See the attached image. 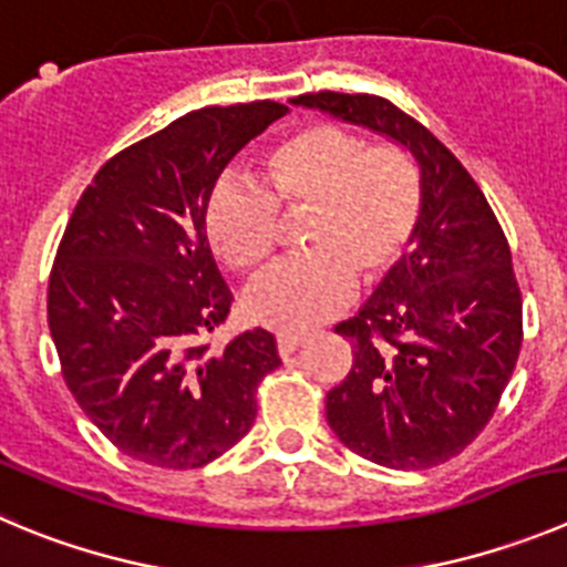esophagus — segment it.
Instances as JSON below:
<instances>
[{
	"label": "esophagus",
	"instance_id": "esophagus-1",
	"mask_svg": "<svg viewBox=\"0 0 567 567\" xmlns=\"http://www.w3.org/2000/svg\"><path fill=\"white\" fill-rule=\"evenodd\" d=\"M301 343H305V338H301V336H290V332H279V336H277V349H279V355H282V358L293 355Z\"/></svg>",
	"mask_w": 567,
	"mask_h": 567
}]
</instances>
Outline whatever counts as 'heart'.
Returning <instances> with one entry per match:
<instances>
[{
  "label": "heart",
  "mask_w": 567,
  "mask_h": 567,
  "mask_svg": "<svg viewBox=\"0 0 567 567\" xmlns=\"http://www.w3.org/2000/svg\"><path fill=\"white\" fill-rule=\"evenodd\" d=\"M279 212L308 209L305 259L274 268L246 293V316L277 332H308L341 313L361 282H383L403 262L422 215V184L400 147H367L338 125L285 136L259 164L257 189L220 187L206 209L212 251L257 274L277 243Z\"/></svg>",
  "instance_id": "heart-1"
}]
</instances>
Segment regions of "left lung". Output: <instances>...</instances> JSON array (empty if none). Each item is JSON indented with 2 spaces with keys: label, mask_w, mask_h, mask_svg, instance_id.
I'll return each instance as SVG.
<instances>
[{
  "label": "left lung",
  "mask_w": 567,
  "mask_h": 567,
  "mask_svg": "<svg viewBox=\"0 0 567 567\" xmlns=\"http://www.w3.org/2000/svg\"><path fill=\"white\" fill-rule=\"evenodd\" d=\"M290 103L385 136L420 171L414 251L336 327L352 367L327 394V422L380 467H436L484 431L520 355L509 243L462 162L389 100L319 92Z\"/></svg>",
  "instance_id": "8db88e82"
}]
</instances>
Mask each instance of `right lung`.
Returning a JSON list of instances; mask_svg holds the SVG:
<instances>
[{"label": "right lung", "instance_id": "right-lung-1", "mask_svg": "<svg viewBox=\"0 0 567 567\" xmlns=\"http://www.w3.org/2000/svg\"><path fill=\"white\" fill-rule=\"evenodd\" d=\"M285 114L271 100L189 111L109 158L72 212L50 332L72 396L125 456L195 470L251 431L259 380L282 361L259 327L200 343L231 308L206 206L226 164Z\"/></svg>", "mask_w": 567, "mask_h": 567}]
</instances>
